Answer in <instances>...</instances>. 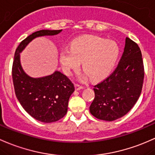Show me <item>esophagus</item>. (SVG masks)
Segmentation results:
<instances>
[{
  "instance_id": "1",
  "label": "esophagus",
  "mask_w": 155,
  "mask_h": 155,
  "mask_svg": "<svg viewBox=\"0 0 155 155\" xmlns=\"http://www.w3.org/2000/svg\"><path fill=\"white\" fill-rule=\"evenodd\" d=\"M84 88V87L81 86V85H79V84H75V89H76V91H79V90H81Z\"/></svg>"
}]
</instances>
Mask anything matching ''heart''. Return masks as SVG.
<instances>
[{"instance_id": "heart-1", "label": "heart", "mask_w": 155, "mask_h": 155, "mask_svg": "<svg viewBox=\"0 0 155 155\" xmlns=\"http://www.w3.org/2000/svg\"><path fill=\"white\" fill-rule=\"evenodd\" d=\"M119 55L120 48L115 41L88 35L74 40L71 49L61 51L59 60L66 74L78 69L82 62L83 71L90 79L98 81L110 74Z\"/></svg>"}]
</instances>
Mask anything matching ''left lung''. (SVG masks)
<instances>
[{"instance_id":"1","label":"left lung","mask_w":155,"mask_h":155,"mask_svg":"<svg viewBox=\"0 0 155 155\" xmlns=\"http://www.w3.org/2000/svg\"><path fill=\"white\" fill-rule=\"evenodd\" d=\"M143 79L140 48L127 37L117 68L107 78L94 86L95 98L90 107L91 113L96 118L107 121L123 117L138 100Z\"/></svg>"}]
</instances>
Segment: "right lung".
Returning <instances> with one entry per match:
<instances>
[{"label":"right lung","mask_w":155,"mask_h":155,"mask_svg":"<svg viewBox=\"0 0 155 155\" xmlns=\"http://www.w3.org/2000/svg\"><path fill=\"white\" fill-rule=\"evenodd\" d=\"M62 31H37L20 42L15 53L12 72L17 98L31 116L44 123L57 121L66 115L74 85L59 71L40 78L28 76L20 64V53L36 37L58 35Z\"/></svg>","instance_id":"right-lung-1"}]
</instances>
